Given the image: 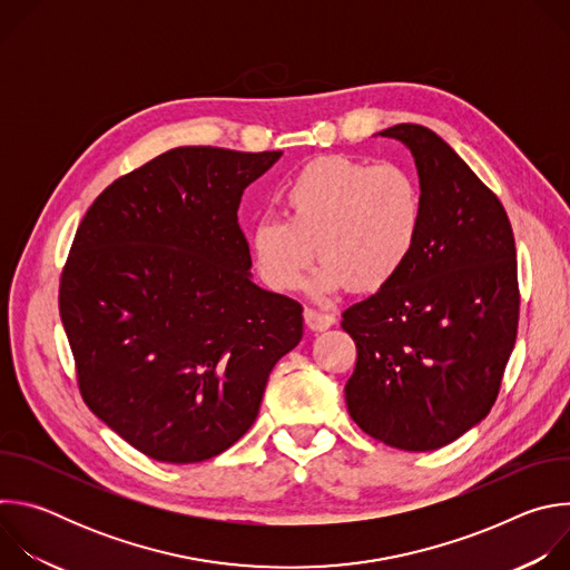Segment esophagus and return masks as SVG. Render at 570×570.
<instances>
[{
  "label": "esophagus",
  "mask_w": 570,
  "mask_h": 570,
  "mask_svg": "<svg viewBox=\"0 0 570 570\" xmlns=\"http://www.w3.org/2000/svg\"><path fill=\"white\" fill-rule=\"evenodd\" d=\"M304 322H306V327L311 332H324V330L332 327L336 317L332 313H320L315 308H304Z\"/></svg>",
  "instance_id": "obj_1"
}]
</instances>
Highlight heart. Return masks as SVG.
Wrapping results in <instances>:
<instances>
[{"label": "heart", "mask_w": 570, "mask_h": 570, "mask_svg": "<svg viewBox=\"0 0 570 570\" xmlns=\"http://www.w3.org/2000/svg\"><path fill=\"white\" fill-rule=\"evenodd\" d=\"M277 203L284 218H262L250 246L259 277L279 293L304 282L315 250L324 259L317 291H381L409 266L424 223L422 191L409 171L347 155L306 161Z\"/></svg>", "instance_id": "heart-1"}]
</instances>
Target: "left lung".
Listing matches in <instances>:
<instances>
[{"label":"left lung","mask_w":570,"mask_h":570,"mask_svg":"<svg viewBox=\"0 0 570 570\" xmlns=\"http://www.w3.org/2000/svg\"><path fill=\"white\" fill-rule=\"evenodd\" d=\"M379 135L411 148L424 223L401 275L343 313L358 354L345 399L370 438L435 451L499 396L519 327L514 234L497 194L431 128Z\"/></svg>","instance_id":"1"}]
</instances>
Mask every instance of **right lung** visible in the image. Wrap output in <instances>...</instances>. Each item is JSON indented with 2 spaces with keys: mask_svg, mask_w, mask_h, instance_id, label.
I'll list each match as a JSON object with an SVG mask.
<instances>
[{
  "mask_svg": "<svg viewBox=\"0 0 570 570\" xmlns=\"http://www.w3.org/2000/svg\"><path fill=\"white\" fill-rule=\"evenodd\" d=\"M282 150L180 146L115 180L80 220L60 320L88 409L144 455L191 464L248 433L302 304L250 279L238 203Z\"/></svg>",
  "mask_w": 570,
  "mask_h": 570,
  "instance_id": "right-lung-1",
  "label": "right lung"
}]
</instances>
